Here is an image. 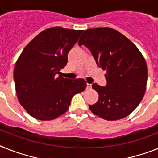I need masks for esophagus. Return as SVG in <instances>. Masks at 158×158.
<instances>
[{
    "instance_id": "obj_1",
    "label": "esophagus",
    "mask_w": 158,
    "mask_h": 158,
    "mask_svg": "<svg viewBox=\"0 0 158 158\" xmlns=\"http://www.w3.org/2000/svg\"><path fill=\"white\" fill-rule=\"evenodd\" d=\"M91 88H92V85L87 83V85H86V89H90Z\"/></svg>"
}]
</instances>
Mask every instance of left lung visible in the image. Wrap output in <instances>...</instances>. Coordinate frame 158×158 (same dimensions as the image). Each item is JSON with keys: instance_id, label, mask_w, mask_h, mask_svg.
<instances>
[{"instance_id": "left-lung-1", "label": "left lung", "mask_w": 158, "mask_h": 158, "mask_svg": "<svg viewBox=\"0 0 158 158\" xmlns=\"http://www.w3.org/2000/svg\"><path fill=\"white\" fill-rule=\"evenodd\" d=\"M78 44L88 48L98 65L106 71V85H92L98 100L89 105V110L106 120L127 117L146 90L148 69L140 50L123 34L107 27L86 30Z\"/></svg>"}]
</instances>
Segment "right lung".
Here are the masks:
<instances>
[{
	"mask_svg": "<svg viewBox=\"0 0 158 158\" xmlns=\"http://www.w3.org/2000/svg\"><path fill=\"white\" fill-rule=\"evenodd\" d=\"M82 30L55 27L40 32L23 49L14 70L18 99L30 115L52 120L69 109L72 98L86 88L83 79L62 77L61 69Z\"/></svg>",
	"mask_w": 158,
	"mask_h": 158,
	"instance_id": "right-lung-1",
	"label": "right lung"
}]
</instances>
